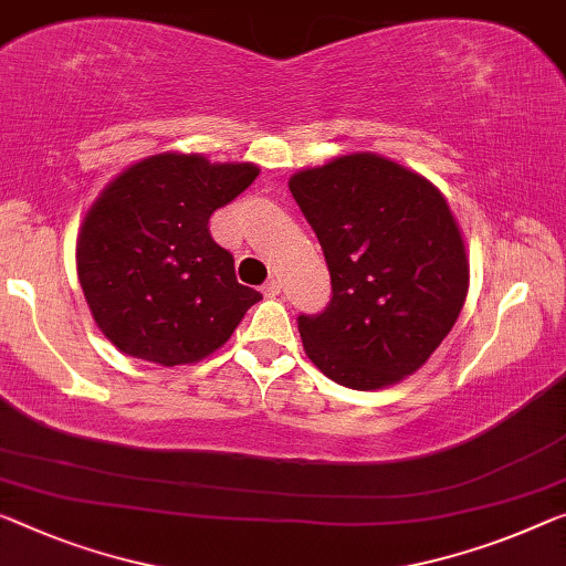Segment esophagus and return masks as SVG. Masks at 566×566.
<instances>
[{
	"instance_id": "34e87169",
	"label": "esophagus",
	"mask_w": 566,
	"mask_h": 566,
	"mask_svg": "<svg viewBox=\"0 0 566 566\" xmlns=\"http://www.w3.org/2000/svg\"><path fill=\"white\" fill-rule=\"evenodd\" d=\"M281 289H283L281 281H277V277H271V281H268V283L263 285V293L268 295V298H275V295L281 293Z\"/></svg>"
}]
</instances>
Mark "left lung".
<instances>
[{
	"label": "left lung",
	"mask_w": 566,
	"mask_h": 566,
	"mask_svg": "<svg viewBox=\"0 0 566 566\" xmlns=\"http://www.w3.org/2000/svg\"><path fill=\"white\" fill-rule=\"evenodd\" d=\"M289 187L332 275L328 306L298 316L308 359L352 389L420 369L468 293L465 245L446 197L374 154L298 171Z\"/></svg>",
	"instance_id": "1"
}]
</instances>
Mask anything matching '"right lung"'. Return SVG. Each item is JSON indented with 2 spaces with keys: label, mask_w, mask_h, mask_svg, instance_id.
<instances>
[{
  "label": "right lung",
  "mask_w": 566,
  "mask_h": 566,
  "mask_svg": "<svg viewBox=\"0 0 566 566\" xmlns=\"http://www.w3.org/2000/svg\"><path fill=\"white\" fill-rule=\"evenodd\" d=\"M255 177L253 164L156 154L111 181L83 222L77 277L116 349L161 367L199 361L263 298L210 234L212 212Z\"/></svg>",
  "instance_id": "add662e5"
}]
</instances>
